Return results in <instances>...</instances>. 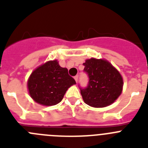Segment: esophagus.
Returning a JSON list of instances; mask_svg holds the SVG:
<instances>
[{
  "label": "esophagus",
  "mask_w": 148,
  "mask_h": 148,
  "mask_svg": "<svg viewBox=\"0 0 148 148\" xmlns=\"http://www.w3.org/2000/svg\"><path fill=\"white\" fill-rule=\"evenodd\" d=\"M74 78H75V82H78V75H76V76H75V77H74Z\"/></svg>",
  "instance_id": "1"
}]
</instances>
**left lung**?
I'll return each instance as SVG.
<instances>
[{"label":"left lung","instance_id":"left-lung-1","mask_svg":"<svg viewBox=\"0 0 148 148\" xmlns=\"http://www.w3.org/2000/svg\"><path fill=\"white\" fill-rule=\"evenodd\" d=\"M89 82L80 87L84 101L93 108H104L113 104L121 95L123 79L119 72L104 59L92 58L83 64Z\"/></svg>","mask_w":148,"mask_h":148}]
</instances>
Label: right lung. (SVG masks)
I'll use <instances>...</instances> for the list:
<instances>
[{
	"label": "right lung",
	"instance_id": "add662e5",
	"mask_svg": "<svg viewBox=\"0 0 148 148\" xmlns=\"http://www.w3.org/2000/svg\"><path fill=\"white\" fill-rule=\"evenodd\" d=\"M75 81L66 68L60 66L57 60L49 61L36 68L27 82L29 93L38 104L53 106L58 104Z\"/></svg>",
	"mask_w": 148,
	"mask_h": 148
}]
</instances>
